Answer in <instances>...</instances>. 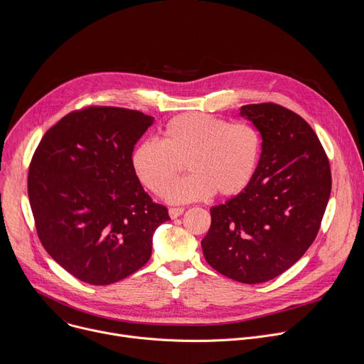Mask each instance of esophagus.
<instances>
[{
	"label": "esophagus",
	"mask_w": 364,
	"mask_h": 364,
	"mask_svg": "<svg viewBox=\"0 0 364 364\" xmlns=\"http://www.w3.org/2000/svg\"><path fill=\"white\" fill-rule=\"evenodd\" d=\"M183 213H184L183 207H173V209L168 210V215H170L171 219H177V218H180Z\"/></svg>",
	"instance_id": "obj_1"
}]
</instances>
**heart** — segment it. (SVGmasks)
I'll return each mask as SVG.
<instances>
[{
	"label": "heart",
	"instance_id": "obj_1",
	"mask_svg": "<svg viewBox=\"0 0 364 364\" xmlns=\"http://www.w3.org/2000/svg\"><path fill=\"white\" fill-rule=\"evenodd\" d=\"M261 149V135L250 124L190 112L170 119L160 131V142L139 141L131 152V166L148 190L159 196L167 191L168 203L184 204L216 191L242 193L256 173ZM183 162L192 174L173 185Z\"/></svg>",
	"mask_w": 364,
	"mask_h": 364
}]
</instances>
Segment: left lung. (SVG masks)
Masks as SVG:
<instances>
[{
  "mask_svg": "<svg viewBox=\"0 0 364 364\" xmlns=\"http://www.w3.org/2000/svg\"><path fill=\"white\" fill-rule=\"evenodd\" d=\"M239 115L261 134V157L250 184L210 209L201 247L218 272L261 284L291 268L314 242L331 173L318 136L299 115L275 103L245 105Z\"/></svg>",
  "mask_w": 364,
  "mask_h": 364,
  "instance_id": "left-lung-1",
  "label": "left lung"
}]
</instances>
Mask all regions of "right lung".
Wrapping results in <instances>:
<instances>
[{
	"label": "right lung",
	"mask_w": 364,
	"mask_h": 364,
	"mask_svg": "<svg viewBox=\"0 0 364 364\" xmlns=\"http://www.w3.org/2000/svg\"><path fill=\"white\" fill-rule=\"evenodd\" d=\"M154 118L93 107L72 112L41 138L28 170V198L47 253L90 285L118 282L152 252V236L170 220L152 203L131 166V152Z\"/></svg>",
	"instance_id": "right-lung-1"
}]
</instances>
